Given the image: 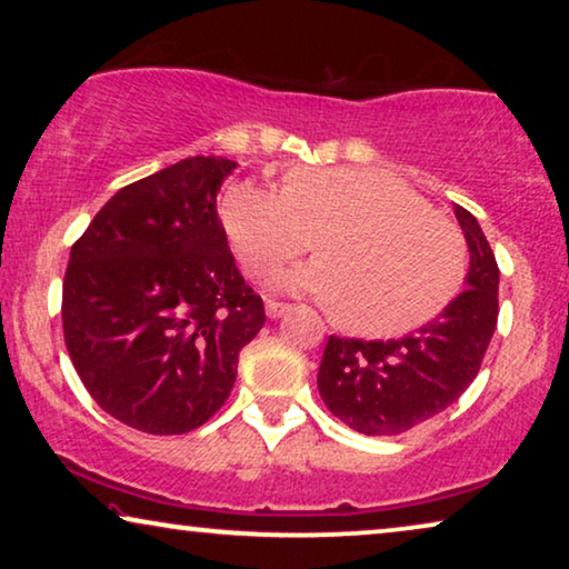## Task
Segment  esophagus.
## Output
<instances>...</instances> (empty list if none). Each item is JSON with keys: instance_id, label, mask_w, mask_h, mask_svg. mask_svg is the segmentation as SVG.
Returning a JSON list of instances; mask_svg holds the SVG:
<instances>
[{"instance_id": "esophagus-1", "label": "esophagus", "mask_w": 569, "mask_h": 569, "mask_svg": "<svg viewBox=\"0 0 569 569\" xmlns=\"http://www.w3.org/2000/svg\"><path fill=\"white\" fill-rule=\"evenodd\" d=\"M292 306H287V302H277V300H267V316L269 318H282L284 313H290Z\"/></svg>"}]
</instances>
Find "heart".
<instances>
[{"label": "heart", "mask_w": 569, "mask_h": 569, "mask_svg": "<svg viewBox=\"0 0 569 569\" xmlns=\"http://www.w3.org/2000/svg\"><path fill=\"white\" fill-rule=\"evenodd\" d=\"M220 220L248 274L267 277L306 253L318 259L277 277L333 308L341 329L401 337L432 321L463 279L458 230L415 189L372 168H292L282 189L236 181Z\"/></svg>", "instance_id": "b5f03b06"}]
</instances>
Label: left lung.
Segmentation results:
<instances>
[{
	"label": "left lung",
	"instance_id": "obj_1",
	"mask_svg": "<svg viewBox=\"0 0 569 569\" xmlns=\"http://www.w3.org/2000/svg\"><path fill=\"white\" fill-rule=\"evenodd\" d=\"M453 212L469 246L466 290L401 339L326 341L318 391L357 432H407L446 411L477 378L497 326L500 269L477 217L458 204Z\"/></svg>",
	"mask_w": 569,
	"mask_h": 569
}]
</instances>
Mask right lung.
Listing matches in <instances>:
<instances>
[{
	"mask_svg": "<svg viewBox=\"0 0 569 569\" xmlns=\"http://www.w3.org/2000/svg\"><path fill=\"white\" fill-rule=\"evenodd\" d=\"M236 160L197 154L123 186L72 246L64 341L98 407L150 435L228 401L263 302L232 259L217 193Z\"/></svg>",
	"mask_w": 569,
	"mask_h": 569,
	"instance_id": "1",
	"label": "right lung"
}]
</instances>
